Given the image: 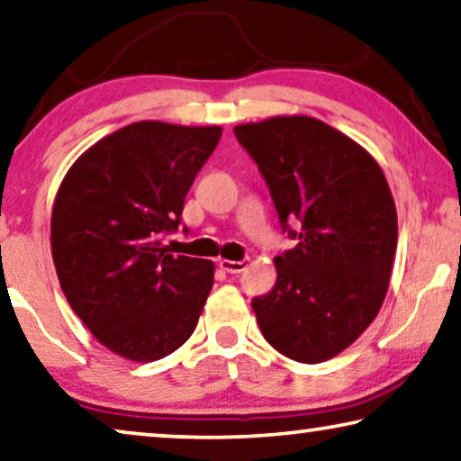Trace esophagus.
<instances>
[{
    "instance_id": "34e87169",
    "label": "esophagus",
    "mask_w": 461,
    "mask_h": 461,
    "mask_svg": "<svg viewBox=\"0 0 461 461\" xmlns=\"http://www.w3.org/2000/svg\"><path fill=\"white\" fill-rule=\"evenodd\" d=\"M219 267L225 273H242L249 267V260H230V258H219Z\"/></svg>"
}]
</instances>
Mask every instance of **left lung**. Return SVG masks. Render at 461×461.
<instances>
[{
	"label": "left lung",
	"instance_id": "8db88e82",
	"mask_svg": "<svg viewBox=\"0 0 461 461\" xmlns=\"http://www.w3.org/2000/svg\"><path fill=\"white\" fill-rule=\"evenodd\" d=\"M233 132L267 180L284 230L298 238L275 257L273 290L252 300L260 331L287 358L325 362L366 331L387 296L393 194L366 149L311 115H275Z\"/></svg>",
	"mask_w": 461,
	"mask_h": 461
}]
</instances>
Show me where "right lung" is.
<instances>
[{
  "label": "right lung",
  "mask_w": 461,
  "mask_h": 461,
  "mask_svg": "<svg viewBox=\"0 0 461 461\" xmlns=\"http://www.w3.org/2000/svg\"><path fill=\"white\" fill-rule=\"evenodd\" d=\"M221 126L142 120L86 149L55 194L51 257L61 292L109 352L161 360L194 331L215 265L167 254L184 198Z\"/></svg>",
  "instance_id": "obj_1"
}]
</instances>
